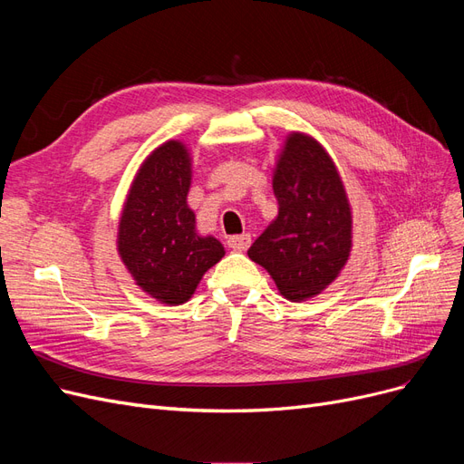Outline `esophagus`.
I'll use <instances>...</instances> for the list:
<instances>
[{
	"label": "esophagus",
	"instance_id": "34e87169",
	"mask_svg": "<svg viewBox=\"0 0 464 464\" xmlns=\"http://www.w3.org/2000/svg\"><path fill=\"white\" fill-rule=\"evenodd\" d=\"M228 247L236 249V251H246L251 244V236L249 234H236V236H230L227 240Z\"/></svg>",
	"mask_w": 464,
	"mask_h": 464
}]
</instances>
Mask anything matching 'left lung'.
<instances>
[{
    "label": "left lung",
    "mask_w": 464,
    "mask_h": 464,
    "mask_svg": "<svg viewBox=\"0 0 464 464\" xmlns=\"http://www.w3.org/2000/svg\"><path fill=\"white\" fill-rule=\"evenodd\" d=\"M278 217L247 249L292 302L327 288L353 244V215L339 172L312 137L292 133L273 178Z\"/></svg>",
    "instance_id": "8db88e82"
}]
</instances>
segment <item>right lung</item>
Returning <instances> with one entry per match:
<instances>
[{"label": "right lung", "mask_w": 464, "mask_h": 464, "mask_svg": "<svg viewBox=\"0 0 464 464\" xmlns=\"http://www.w3.org/2000/svg\"><path fill=\"white\" fill-rule=\"evenodd\" d=\"M191 168L186 147L168 141L139 170L120 220L118 249L137 285L162 304L191 298L224 247L195 232L188 207Z\"/></svg>", "instance_id": "add662e5"}]
</instances>
